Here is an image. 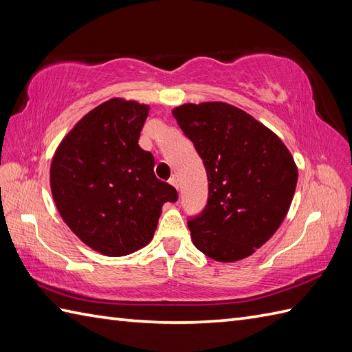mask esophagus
Masks as SVG:
<instances>
[{"mask_svg": "<svg viewBox=\"0 0 352 352\" xmlns=\"http://www.w3.org/2000/svg\"><path fill=\"white\" fill-rule=\"evenodd\" d=\"M169 184L174 186V188L178 190V180H177V177H170V178H169Z\"/></svg>", "mask_w": 352, "mask_h": 352, "instance_id": "esophagus-1", "label": "esophagus"}]
</instances>
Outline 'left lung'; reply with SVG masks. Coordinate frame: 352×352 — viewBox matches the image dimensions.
Instances as JSON below:
<instances>
[{
  "instance_id": "8db88e82",
  "label": "left lung",
  "mask_w": 352,
  "mask_h": 352,
  "mask_svg": "<svg viewBox=\"0 0 352 352\" xmlns=\"http://www.w3.org/2000/svg\"><path fill=\"white\" fill-rule=\"evenodd\" d=\"M172 115L208 178L204 210L188 221L193 245L223 263L251 256L286 218L298 182L294 157L275 133L231 104H183Z\"/></svg>"
}]
</instances>
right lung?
<instances>
[{
    "mask_svg": "<svg viewBox=\"0 0 352 352\" xmlns=\"http://www.w3.org/2000/svg\"><path fill=\"white\" fill-rule=\"evenodd\" d=\"M149 106L111 98L89 111L52 157L50 183L58 213L92 250L109 257L151 242L162 206L177 190L154 174L139 146Z\"/></svg>",
    "mask_w": 352,
    "mask_h": 352,
    "instance_id": "1",
    "label": "right lung"
}]
</instances>
